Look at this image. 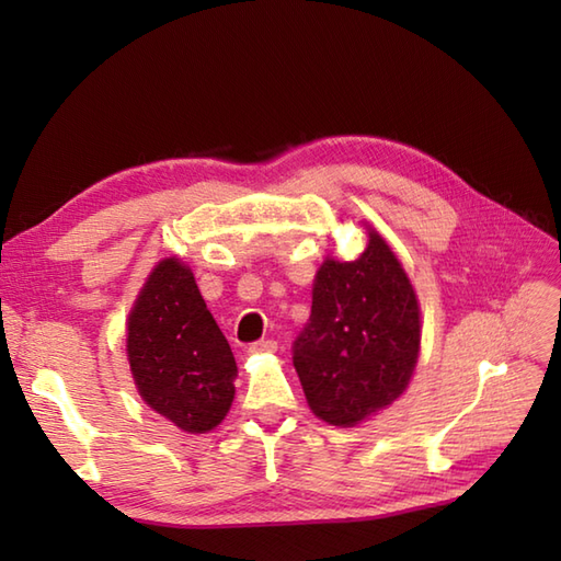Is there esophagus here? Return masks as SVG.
<instances>
[{
    "instance_id": "esophagus-1",
    "label": "esophagus",
    "mask_w": 561,
    "mask_h": 561,
    "mask_svg": "<svg viewBox=\"0 0 561 561\" xmlns=\"http://www.w3.org/2000/svg\"><path fill=\"white\" fill-rule=\"evenodd\" d=\"M274 350H277V342H274V340H260V342H253L248 347L250 354H255V352H274Z\"/></svg>"
}]
</instances>
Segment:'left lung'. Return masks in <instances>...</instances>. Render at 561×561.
<instances>
[{
	"mask_svg": "<svg viewBox=\"0 0 561 561\" xmlns=\"http://www.w3.org/2000/svg\"><path fill=\"white\" fill-rule=\"evenodd\" d=\"M420 306L396 253L376 231L352 262L325 260L294 368L311 410L354 426L402 396L420 354Z\"/></svg>",
	"mask_w": 561,
	"mask_h": 561,
	"instance_id": "left-lung-1",
	"label": "left lung"
}]
</instances>
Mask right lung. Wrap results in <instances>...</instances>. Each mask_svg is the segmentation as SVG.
<instances>
[{"mask_svg": "<svg viewBox=\"0 0 561 561\" xmlns=\"http://www.w3.org/2000/svg\"><path fill=\"white\" fill-rule=\"evenodd\" d=\"M127 356L139 396L190 434L217 426L233 402L236 359L202 299L193 272L161 260L127 323Z\"/></svg>", "mask_w": 561, "mask_h": 561, "instance_id": "obj_1", "label": "right lung"}]
</instances>
